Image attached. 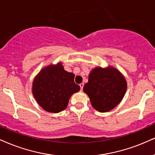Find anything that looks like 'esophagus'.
I'll return each instance as SVG.
<instances>
[{
    "label": "esophagus",
    "instance_id": "obj_1",
    "mask_svg": "<svg viewBox=\"0 0 155 155\" xmlns=\"http://www.w3.org/2000/svg\"><path fill=\"white\" fill-rule=\"evenodd\" d=\"M83 86H84V83H81V84H80V87H81V91H83Z\"/></svg>",
    "mask_w": 155,
    "mask_h": 155
}]
</instances>
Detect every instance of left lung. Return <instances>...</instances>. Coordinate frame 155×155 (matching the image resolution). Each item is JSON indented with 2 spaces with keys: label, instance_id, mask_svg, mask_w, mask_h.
<instances>
[{
  "label": "left lung",
  "instance_id": "1",
  "mask_svg": "<svg viewBox=\"0 0 155 155\" xmlns=\"http://www.w3.org/2000/svg\"><path fill=\"white\" fill-rule=\"evenodd\" d=\"M127 88V81L117 69L98 67L90 72L83 91L88 95L93 108L104 113L112 110L121 102Z\"/></svg>",
  "mask_w": 155,
  "mask_h": 155
}]
</instances>
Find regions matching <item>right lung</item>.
<instances>
[{"label":"right lung","instance_id":"add662e5","mask_svg":"<svg viewBox=\"0 0 155 155\" xmlns=\"http://www.w3.org/2000/svg\"><path fill=\"white\" fill-rule=\"evenodd\" d=\"M74 78V74L65 71L61 62L43 68L32 84V93L38 104L54 114L65 109L71 95L81 89Z\"/></svg>","mask_w":155,"mask_h":155}]
</instances>
